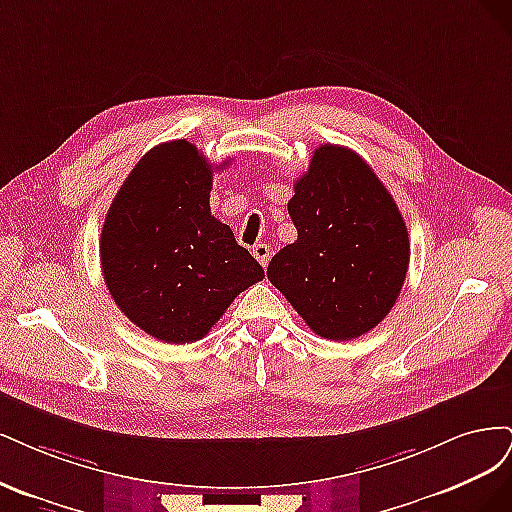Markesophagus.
<instances>
[{
  "label": "esophagus",
  "instance_id": "34e87169",
  "mask_svg": "<svg viewBox=\"0 0 512 512\" xmlns=\"http://www.w3.org/2000/svg\"><path fill=\"white\" fill-rule=\"evenodd\" d=\"M270 255H272V253H270V246H268V244L261 242V244H255V246H253V257L261 263L263 268H266L268 263H270Z\"/></svg>",
  "mask_w": 512,
  "mask_h": 512
}]
</instances>
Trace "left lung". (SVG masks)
I'll return each instance as SVG.
<instances>
[{
  "instance_id": "8db88e82",
  "label": "left lung",
  "mask_w": 512,
  "mask_h": 512,
  "mask_svg": "<svg viewBox=\"0 0 512 512\" xmlns=\"http://www.w3.org/2000/svg\"><path fill=\"white\" fill-rule=\"evenodd\" d=\"M287 208L298 240L272 257L270 283L317 336H364L389 315L408 272L398 204L355 151L323 144Z\"/></svg>"
}]
</instances>
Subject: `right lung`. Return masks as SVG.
I'll use <instances>...</instances> for the list:
<instances>
[{"mask_svg":"<svg viewBox=\"0 0 512 512\" xmlns=\"http://www.w3.org/2000/svg\"><path fill=\"white\" fill-rule=\"evenodd\" d=\"M210 189L212 166L191 142L159 144L125 178L102 227L114 302L142 332L170 344L204 338L263 278L229 225L212 217Z\"/></svg>","mask_w":512,"mask_h":512,"instance_id":"right-lung-1","label":"right lung"}]
</instances>
